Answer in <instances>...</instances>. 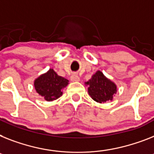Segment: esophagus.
<instances>
[{"instance_id":"esophagus-1","label":"esophagus","mask_w":154,"mask_h":154,"mask_svg":"<svg viewBox=\"0 0 154 154\" xmlns=\"http://www.w3.org/2000/svg\"><path fill=\"white\" fill-rule=\"evenodd\" d=\"M71 80L72 82H79L80 80L79 76L77 74H72V76H71Z\"/></svg>"}]
</instances>
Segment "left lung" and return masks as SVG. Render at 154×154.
Listing matches in <instances>:
<instances>
[{
    "mask_svg": "<svg viewBox=\"0 0 154 154\" xmlns=\"http://www.w3.org/2000/svg\"><path fill=\"white\" fill-rule=\"evenodd\" d=\"M88 86V93L94 101L104 103L112 101L114 94L117 92V86L112 81L104 75L101 71H97L88 82H85Z\"/></svg>",
    "mask_w": 154,
    "mask_h": 154,
    "instance_id": "obj_1",
    "label": "left lung"
}]
</instances>
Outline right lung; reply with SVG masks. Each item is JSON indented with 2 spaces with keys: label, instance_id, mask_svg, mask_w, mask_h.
<instances>
[{
  "label": "right lung",
  "instance_id": "add662e5",
  "mask_svg": "<svg viewBox=\"0 0 154 154\" xmlns=\"http://www.w3.org/2000/svg\"><path fill=\"white\" fill-rule=\"evenodd\" d=\"M68 82L67 79L58 75L53 68H50L34 80V86L36 92L45 101H53L62 96V90L68 86Z\"/></svg>",
  "mask_w": 154,
  "mask_h": 154
}]
</instances>
